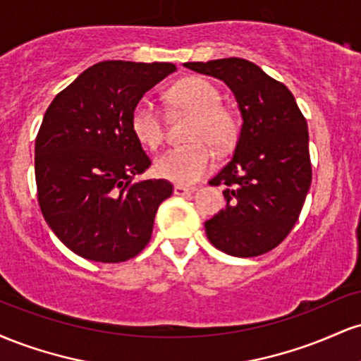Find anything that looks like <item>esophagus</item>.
I'll return each instance as SVG.
<instances>
[{"instance_id":"esophagus-1","label":"esophagus","mask_w":361,"mask_h":361,"mask_svg":"<svg viewBox=\"0 0 361 361\" xmlns=\"http://www.w3.org/2000/svg\"><path fill=\"white\" fill-rule=\"evenodd\" d=\"M195 186H183V185H175V195H180V197H183V195H190L195 192Z\"/></svg>"}]
</instances>
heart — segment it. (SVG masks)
Segmentation results:
<instances>
[{
  "label": "heart",
  "instance_id": "heart-1",
  "mask_svg": "<svg viewBox=\"0 0 361 361\" xmlns=\"http://www.w3.org/2000/svg\"><path fill=\"white\" fill-rule=\"evenodd\" d=\"M166 100L173 110L192 115L185 139L190 144L169 149L154 163L163 180L190 185L204 178L214 164L210 149L222 154L238 137V120L221 105V93L204 78H183L168 90ZM132 134L144 146L156 149L163 142L164 127L159 114L147 102H139L130 115Z\"/></svg>",
  "mask_w": 361,
  "mask_h": 361
}]
</instances>
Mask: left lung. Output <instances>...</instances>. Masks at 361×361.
<instances>
[{
  "instance_id": "8db88e82",
  "label": "left lung",
  "mask_w": 361,
  "mask_h": 361,
  "mask_svg": "<svg viewBox=\"0 0 361 361\" xmlns=\"http://www.w3.org/2000/svg\"><path fill=\"white\" fill-rule=\"evenodd\" d=\"M183 66L226 82L243 117L233 159L209 181L226 185L227 204L205 222L207 238L238 258L268 252L295 226L310 188L307 122L287 86L250 61Z\"/></svg>"
}]
</instances>
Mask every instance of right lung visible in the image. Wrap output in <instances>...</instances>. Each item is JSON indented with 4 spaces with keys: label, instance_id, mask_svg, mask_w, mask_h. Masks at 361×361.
<instances>
[{
    "label": "right lung",
    "instance_id": "right-lung-1",
    "mask_svg": "<svg viewBox=\"0 0 361 361\" xmlns=\"http://www.w3.org/2000/svg\"><path fill=\"white\" fill-rule=\"evenodd\" d=\"M171 62L103 61L54 98L35 139L37 197L45 222L81 258L120 263L147 246L166 180L134 181L151 159L130 128L144 93Z\"/></svg>",
    "mask_w": 361,
    "mask_h": 361
}]
</instances>
